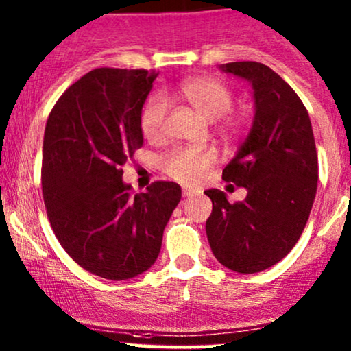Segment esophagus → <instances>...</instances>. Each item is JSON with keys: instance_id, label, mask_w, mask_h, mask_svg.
I'll return each mask as SVG.
<instances>
[{"instance_id": "1", "label": "esophagus", "mask_w": 351, "mask_h": 351, "mask_svg": "<svg viewBox=\"0 0 351 351\" xmlns=\"http://www.w3.org/2000/svg\"><path fill=\"white\" fill-rule=\"evenodd\" d=\"M199 193V191H195V189H191V187H184L182 189V195L185 197V199H191V197L197 195Z\"/></svg>"}]
</instances>
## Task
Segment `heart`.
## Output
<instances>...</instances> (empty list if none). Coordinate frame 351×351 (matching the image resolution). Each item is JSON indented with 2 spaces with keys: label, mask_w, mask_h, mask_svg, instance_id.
Returning <instances> with one entry per match:
<instances>
[{
  "label": "heart",
  "mask_w": 351,
  "mask_h": 351,
  "mask_svg": "<svg viewBox=\"0 0 351 351\" xmlns=\"http://www.w3.org/2000/svg\"><path fill=\"white\" fill-rule=\"evenodd\" d=\"M180 97L192 106L200 117L215 121L226 114L233 105V93L217 78L197 75L185 78L177 88ZM167 114V100L162 95H154L147 100L141 114V130L147 139H159L164 133V119ZM238 119L226 121V131L238 128ZM215 162V154L208 149L172 151L164 160V171L172 179L184 184H197L205 176L207 169Z\"/></svg>",
  "instance_id": "heart-1"
}]
</instances>
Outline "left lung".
<instances>
[{"label":"left lung","instance_id":"1","mask_svg":"<svg viewBox=\"0 0 351 351\" xmlns=\"http://www.w3.org/2000/svg\"><path fill=\"white\" fill-rule=\"evenodd\" d=\"M220 70L250 82L254 114L221 176L245 187L246 199L230 204L218 189L205 191L213 204L205 232L221 265L253 274L281 261L298 243L314 205L319 162L306 106L273 69L230 62Z\"/></svg>","mask_w":351,"mask_h":351}]
</instances>
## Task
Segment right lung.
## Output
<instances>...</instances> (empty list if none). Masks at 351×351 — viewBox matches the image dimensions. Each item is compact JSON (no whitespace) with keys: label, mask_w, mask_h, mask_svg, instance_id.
Instances as JSON below:
<instances>
[{"label":"right lung","mask_w":351,"mask_h":351,"mask_svg":"<svg viewBox=\"0 0 351 351\" xmlns=\"http://www.w3.org/2000/svg\"><path fill=\"white\" fill-rule=\"evenodd\" d=\"M147 70L95 69L57 100L44 131L43 195L53 233L88 273L125 281L154 265L182 197L176 182L131 195L123 166L143 146Z\"/></svg>","instance_id":"1"}]
</instances>
